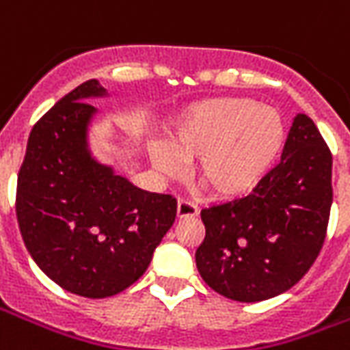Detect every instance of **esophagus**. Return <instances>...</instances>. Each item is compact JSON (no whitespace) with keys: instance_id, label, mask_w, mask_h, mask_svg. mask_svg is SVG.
<instances>
[{"instance_id":"1","label":"esophagus","mask_w":350,"mask_h":350,"mask_svg":"<svg viewBox=\"0 0 350 350\" xmlns=\"http://www.w3.org/2000/svg\"><path fill=\"white\" fill-rule=\"evenodd\" d=\"M176 213H178L180 219H185V217H197L198 208L193 204L191 200H187V198H180V200H178V210H176Z\"/></svg>"}]
</instances>
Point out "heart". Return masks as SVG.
<instances>
[{"mask_svg":"<svg viewBox=\"0 0 350 350\" xmlns=\"http://www.w3.org/2000/svg\"><path fill=\"white\" fill-rule=\"evenodd\" d=\"M285 144V123L275 108L247 97L195 103L178 116L167 146L152 161L161 174L178 178L195 163L198 183L215 197L251 191L275 163Z\"/></svg>","mask_w":350,"mask_h":350,"instance_id":"heart-1","label":"heart"}]
</instances>
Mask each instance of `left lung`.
I'll return each mask as SVG.
<instances>
[{"label": "left lung", "mask_w": 350, "mask_h": 350, "mask_svg": "<svg viewBox=\"0 0 350 350\" xmlns=\"http://www.w3.org/2000/svg\"><path fill=\"white\" fill-rule=\"evenodd\" d=\"M332 153L306 114L294 118L279 165L251 195L200 212L206 236L195 253L206 285L236 301H262L300 281L323 250Z\"/></svg>", "instance_id": "obj_1"}]
</instances>
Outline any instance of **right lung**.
Segmentation results:
<instances>
[{
	"label": "right lung",
	"mask_w": 350,
	"mask_h": 350,
	"mask_svg": "<svg viewBox=\"0 0 350 350\" xmlns=\"http://www.w3.org/2000/svg\"><path fill=\"white\" fill-rule=\"evenodd\" d=\"M105 93L88 80L57 100L29 133L16 183L20 234L54 283L107 298L137 281L176 219L172 195L135 187L92 159L86 127Z\"/></svg>",
	"instance_id": "add662e5"
}]
</instances>
